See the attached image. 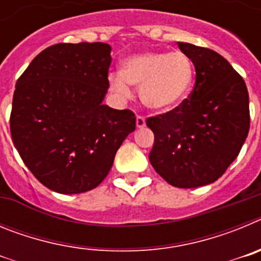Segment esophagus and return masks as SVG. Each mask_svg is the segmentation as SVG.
Returning a JSON list of instances; mask_svg holds the SVG:
<instances>
[{
	"label": "esophagus",
	"mask_w": 261,
	"mask_h": 261,
	"mask_svg": "<svg viewBox=\"0 0 261 261\" xmlns=\"http://www.w3.org/2000/svg\"><path fill=\"white\" fill-rule=\"evenodd\" d=\"M136 125H137V128H144V126L146 125L145 117L141 116V115H138V116L136 117Z\"/></svg>",
	"instance_id": "1"
}]
</instances>
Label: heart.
I'll return each instance as SVG.
<instances>
[{
	"label": "heart",
	"instance_id": "heart-1",
	"mask_svg": "<svg viewBox=\"0 0 261 261\" xmlns=\"http://www.w3.org/2000/svg\"><path fill=\"white\" fill-rule=\"evenodd\" d=\"M111 89L120 98H129L132 89L140 87V96L146 107L168 111L180 105L190 93L193 66L183 52H146L128 57L121 64V73L108 77Z\"/></svg>",
	"mask_w": 261,
	"mask_h": 261
}]
</instances>
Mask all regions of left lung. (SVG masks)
<instances>
[{
	"label": "left lung",
	"mask_w": 261,
	"mask_h": 261,
	"mask_svg": "<svg viewBox=\"0 0 261 261\" xmlns=\"http://www.w3.org/2000/svg\"><path fill=\"white\" fill-rule=\"evenodd\" d=\"M193 62L196 82L188 99L147 117L154 133L151 166L171 186L196 188L222 176L250 130L246 82L220 53L177 43Z\"/></svg>",
	"instance_id": "8db88e82"
}]
</instances>
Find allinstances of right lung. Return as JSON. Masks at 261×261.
<instances>
[{
	"instance_id": "obj_1",
	"label": "right lung",
	"mask_w": 261,
	"mask_h": 261,
	"mask_svg": "<svg viewBox=\"0 0 261 261\" xmlns=\"http://www.w3.org/2000/svg\"><path fill=\"white\" fill-rule=\"evenodd\" d=\"M111 61L106 43H59L41 50L18 78L10 114L14 146L55 192L98 187L136 129L132 111L102 103Z\"/></svg>"
}]
</instances>
